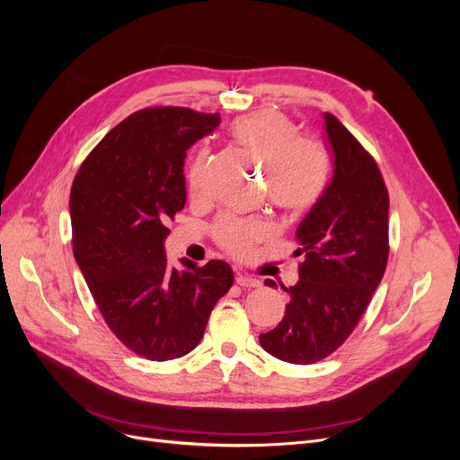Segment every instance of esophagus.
I'll return each mask as SVG.
<instances>
[{
    "mask_svg": "<svg viewBox=\"0 0 460 460\" xmlns=\"http://www.w3.org/2000/svg\"><path fill=\"white\" fill-rule=\"evenodd\" d=\"M235 284L242 286V288H257V286H261V282L257 280V278L243 276V274H238V276H235Z\"/></svg>",
    "mask_w": 460,
    "mask_h": 460,
    "instance_id": "esophagus-1",
    "label": "esophagus"
}]
</instances>
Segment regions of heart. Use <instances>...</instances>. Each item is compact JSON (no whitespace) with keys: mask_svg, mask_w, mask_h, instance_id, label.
<instances>
[{"mask_svg":"<svg viewBox=\"0 0 460 460\" xmlns=\"http://www.w3.org/2000/svg\"><path fill=\"white\" fill-rule=\"evenodd\" d=\"M234 140L255 159L267 164L269 196L274 205L289 213L311 208L328 182L330 161L323 144L299 136V127L278 111H259L234 124ZM201 155L190 172L191 193L201 191ZM272 222L264 217L220 215L213 226L217 243L235 259H247L257 243L270 238Z\"/></svg>","mask_w":460,"mask_h":460,"instance_id":"1","label":"heart"}]
</instances>
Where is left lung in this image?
I'll return each instance as SVG.
<instances>
[{
  "label": "left lung",
  "instance_id": "left-lung-1",
  "mask_svg": "<svg viewBox=\"0 0 460 460\" xmlns=\"http://www.w3.org/2000/svg\"><path fill=\"white\" fill-rule=\"evenodd\" d=\"M324 120L333 174L297 228L296 255L303 261L299 282L282 286L286 314L259 336L264 351L294 365H313L340 349L382 282L389 255V196L378 163L332 113Z\"/></svg>",
  "mask_w": 460,
  "mask_h": 460
}]
</instances>
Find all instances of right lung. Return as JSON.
Segmentation results:
<instances>
[{"mask_svg":"<svg viewBox=\"0 0 460 460\" xmlns=\"http://www.w3.org/2000/svg\"><path fill=\"white\" fill-rule=\"evenodd\" d=\"M218 113L146 107L111 130L80 164L71 190L73 253L105 324L147 360L184 357L234 284L225 261L169 267L166 222L186 205L188 149Z\"/></svg>","mask_w":460,"mask_h":460,"instance_id":"1","label":"right lung"}]
</instances>
